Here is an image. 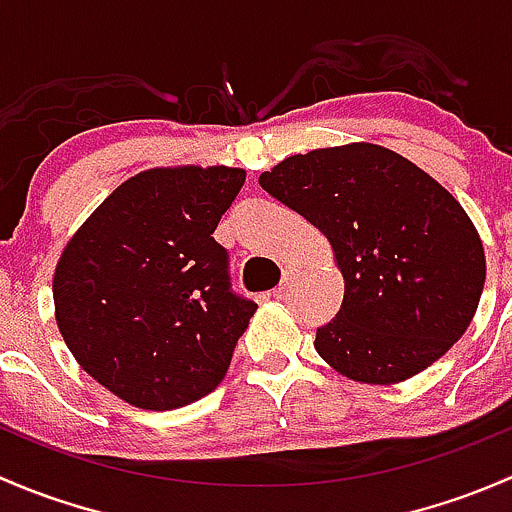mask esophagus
<instances>
[{
	"instance_id": "obj_1",
	"label": "esophagus",
	"mask_w": 512,
	"mask_h": 512,
	"mask_svg": "<svg viewBox=\"0 0 512 512\" xmlns=\"http://www.w3.org/2000/svg\"><path fill=\"white\" fill-rule=\"evenodd\" d=\"M294 277H297V270H294V267H285V272H282V282H280V285H277L275 289H272V297H275V299L285 297L287 289L292 287Z\"/></svg>"
}]
</instances>
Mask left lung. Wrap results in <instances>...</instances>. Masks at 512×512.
Masks as SVG:
<instances>
[{"label": "left lung", "mask_w": 512, "mask_h": 512, "mask_svg": "<svg viewBox=\"0 0 512 512\" xmlns=\"http://www.w3.org/2000/svg\"><path fill=\"white\" fill-rule=\"evenodd\" d=\"M262 190L327 235L344 275L319 356L364 384H396L441 359L476 314L485 255L458 200L389 148L352 143L285 158Z\"/></svg>", "instance_id": "left-lung-1"}]
</instances>
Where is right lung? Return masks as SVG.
I'll use <instances>...</instances> for the list:
<instances>
[{
	"label": "right lung",
	"mask_w": 512,
	"mask_h": 512,
	"mask_svg": "<svg viewBox=\"0 0 512 512\" xmlns=\"http://www.w3.org/2000/svg\"><path fill=\"white\" fill-rule=\"evenodd\" d=\"M245 170L153 168L79 227L54 275L56 324L86 374L138 409L168 411L223 381L257 304L230 282L215 227Z\"/></svg>",
	"instance_id": "right-lung-1"
}]
</instances>
